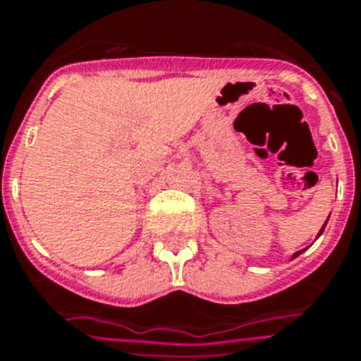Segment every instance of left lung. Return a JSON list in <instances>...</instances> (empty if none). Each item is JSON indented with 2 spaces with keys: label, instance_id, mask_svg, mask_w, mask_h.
Wrapping results in <instances>:
<instances>
[{
  "label": "left lung",
  "instance_id": "8db88e82",
  "mask_svg": "<svg viewBox=\"0 0 361 361\" xmlns=\"http://www.w3.org/2000/svg\"><path fill=\"white\" fill-rule=\"evenodd\" d=\"M327 219H329V216H327ZM327 219H326V224H327ZM326 224L322 225V229H320V233H318V236H320V235H322V233H324V229H326ZM318 236H316V238H318ZM305 250H307V247H305ZM305 250H301V252H295V254L291 255V259H295L297 255H301V254H302V252H305Z\"/></svg>",
  "mask_w": 361,
  "mask_h": 361
}]
</instances>
